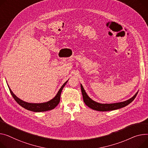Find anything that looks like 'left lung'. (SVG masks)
<instances>
[{
    "label": "left lung",
    "mask_w": 148,
    "mask_h": 148,
    "mask_svg": "<svg viewBox=\"0 0 148 148\" xmlns=\"http://www.w3.org/2000/svg\"><path fill=\"white\" fill-rule=\"evenodd\" d=\"M80 86H81V90H82V93L83 95V101L85 104L88 107L90 108L91 109L96 111H113V110H118V109H120V108L125 107V106L130 104L133 101V100L135 99L136 96H137V93H138V91H137L136 93V94L133 97H132L130 99H128L125 101L118 102V103H101L92 100L86 93L82 84H80Z\"/></svg>",
    "instance_id": "obj_1"
}]
</instances>
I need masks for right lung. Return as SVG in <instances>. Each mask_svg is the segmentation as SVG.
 <instances>
[{
  "mask_svg": "<svg viewBox=\"0 0 148 148\" xmlns=\"http://www.w3.org/2000/svg\"><path fill=\"white\" fill-rule=\"evenodd\" d=\"M68 80L65 82L63 85L61 86L60 88V89L59 90L56 96L52 99L51 100L49 101L46 102H43V103H29L25 102L21 99L18 98L11 90V88H10L8 84V86L9 87V89L10 92H11L12 97H14V99L15 101L19 105L23 107L25 109L31 111L33 112H45L47 111H50L52 110L59 104L60 102V98H61V94L62 92V90L63 89V88L68 82Z\"/></svg>",
  "mask_w": 148,
  "mask_h": 148,
  "instance_id": "right-lung-1",
  "label": "right lung"
}]
</instances>
